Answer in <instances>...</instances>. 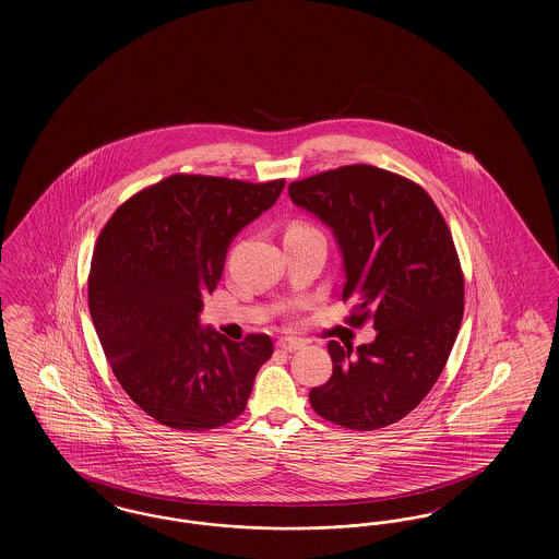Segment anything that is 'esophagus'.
Segmentation results:
<instances>
[{"instance_id":"esophagus-1","label":"esophagus","mask_w":559,"mask_h":559,"mask_svg":"<svg viewBox=\"0 0 559 559\" xmlns=\"http://www.w3.org/2000/svg\"><path fill=\"white\" fill-rule=\"evenodd\" d=\"M276 347L283 349V352H295V349L304 347V342L297 340V337H281V340L276 342Z\"/></svg>"}]
</instances>
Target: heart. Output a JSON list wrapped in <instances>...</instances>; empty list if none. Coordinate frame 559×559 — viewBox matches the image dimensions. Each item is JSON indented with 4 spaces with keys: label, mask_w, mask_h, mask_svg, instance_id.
<instances>
[{
    "label": "heart",
    "mask_w": 559,
    "mask_h": 559,
    "mask_svg": "<svg viewBox=\"0 0 559 559\" xmlns=\"http://www.w3.org/2000/svg\"><path fill=\"white\" fill-rule=\"evenodd\" d=\"M289 230H295V233H306V230H314L312 226H308V224H293Z\"/></svg>",
    "instance_id": "obj_1"
}]
</instances>
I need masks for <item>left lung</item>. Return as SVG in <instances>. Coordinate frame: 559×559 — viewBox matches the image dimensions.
I'll list each match as a JSON object with an SVG mask.
<instances>
[{
	"mask_svg": "<svg viewBox=\"0 0 559 559\" xmlns=\"http://www.w3.org/2000/svg\"><path fill=\"white\" fill-rule=\"evenodd\" d=\"M293 203L326 224L344 260L347 324L377 337L329 342L331 379L312 388L322 419L369 431L406 417L451 356L463 320V272L451 230L424 188L372 165H346L289 185Z\"/></svg>",
	"mask_w": 559,
	"mask_h": 559,
	"instance_id": "obj_1",
	"label": "left lung"
}]
</instances>
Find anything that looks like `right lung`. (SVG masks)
I'll list each match as a JSON object with an SVG mask.
<instances>
[{"label":"right lung","mask_w":559,"mask_h":559,"mask_svg":"<svg viewBox=\"0 0 559 559\" xmlns=\"http://www.w3.org/2000/svg\"><path fill=\"white\" fill-rule=\"evenodd\" d=\"M283 187L176 174L133 194L103 228L90 314L117 381L163 426L207 431L245 411L272 340L251 333L230 342L203 329L199 314L230 242Z\"/></svg>","instance_id":"right-lung-1"}]
</instances>
